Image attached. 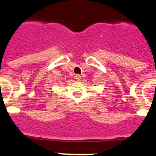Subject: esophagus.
<instances>
[{
  "instance_id": "esophagus-1",
  "label": "esophagus",
  "mask_w": 156,
  "mask_h": 156,
  "mask_svg": "<svg viewBox=\"0 0 156 156\" xmlns=\"http://www.w3.org/2000/svg\"><path fill=\"white\" fill-rule=\"evenodd\" d=\"M75 79L77 81H80L81 80V76L80 75V74H76V75L75 76Z\"/></svg>"
}]
</instances>
